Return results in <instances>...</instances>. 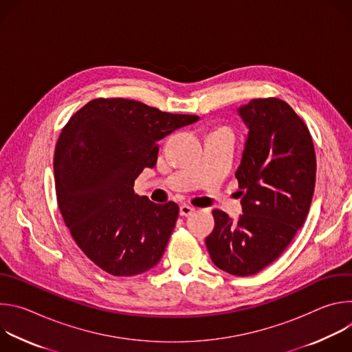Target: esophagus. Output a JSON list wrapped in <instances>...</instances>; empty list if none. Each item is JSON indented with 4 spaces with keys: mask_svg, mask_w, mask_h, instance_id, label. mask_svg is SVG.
Here are the masks:
<instances>
[{
    "mask_svg": "<svg viewBox=\"0 0 352 352\" xmlns=\"http://www.w3.org/2000/svg\"><path fill=\"white\" fill-rule=\"evenodd\" d=\"M195 210H196V209L192 208V206H189V205H182V206L179 208V214L184 216V217H188V216L193 214Z\"/></svg>",
    "mask_w": 352,
    "mask_h": 352,
    "instance_id": "obj_1",
    "label": "esophagus"
}]
</instances>
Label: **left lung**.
Instances as JSON below:
<instances>
[{
  "label": "left lung",
  "mask_w": 352,
  "mask_h": 352,
  "mask_svg": "<svg viewBox=\"0 0 352 352\" xmlns=\"http://www.w3.org/2000/svg\"><path fill=\"white\" fill-rule=\"evenodd\" d=\"M248 126L235 173L242 214L213 210L206 238L213 263L234 276H254L274 262L302 227L312 202L316 156L308 126L280 98H254L238 109Z\"/></svg>",
  "instance_id": "left-lung-1"
}]
</instances>
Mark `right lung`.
<instances>
[{
    "label": "right lung",
    "instance_id": "right-lung-1",
    "mask_svg": "<svg viewBox=\"0 0 352 352\" xmlns=\"http://www.w3.org/2000/svg\"><path fill=\"white\" fill-rule=\"evenodd\" d=\"M197 116L170 114L128 98H94L64 126L54 153L57 202L83 254L100 269L128 277L155 267L179 208L133 190L157 162V142Z\"/></svg>",
    "mask_w": 352,
    "mask_h": 352
}]
</instances>
